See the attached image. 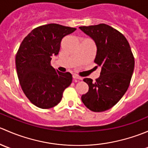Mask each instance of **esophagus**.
Masks as SVG:
<instances>
[{"instance_id":"obj_1","label":"esophagus","mask_w":148,"mask_h":148,"mask_svg":"<svg viewBox=\"0 0 148 148\" xmlns=\"http://www.w3.org/2000/svg\"><path fill=\"white\" fill-rule=\"evenodd\" d=\"M73 79H78V80H82V77H79V76L76 75V74L73 75Z\"/></svg>"}]
</instances>
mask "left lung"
<instances>
[{
  "mask_svg": "<svg viewBox=\"0 0 148 148\" xmlns=\"http://www.w3.org/2000/svg\"><path fill=\"white\" fill-rule=\"evenodd\" d=\"M79 28L95 41L97 49L95 63L102 67L95 82L84 79L89 90L82 101L91 111H106L120 100L129 87L135 67L133 53L125 36L110 26L100 23Z\"/></svg>",
  "mask_w": 148,
  "mask_h": 148,
  "instance_id": "left-lung-1",
  "label": "left lung"
}]
</instances>
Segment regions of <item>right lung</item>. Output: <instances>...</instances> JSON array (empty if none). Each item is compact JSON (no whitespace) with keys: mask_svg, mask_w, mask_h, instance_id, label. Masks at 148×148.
<instances>
[{"mask_svg":"<svg viewBox=\"0 0 148 148\" xmlns=\"http://www.w3.org/2000/svg\"><path fill=\"white\" fill-rule=\"evenodd\" d=\"M76 29L56 23L43 25L33 29L19 46L16 56L19 83L30 102L39 108L57 105L72 82L69 72L55 69L51 60L59 53L62 38Z\"/></svg>","mask_w":148,"mask_h":148,"instance_id":"obj_1","label":"right lung"}]
</instances>
